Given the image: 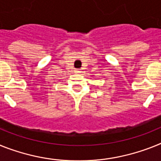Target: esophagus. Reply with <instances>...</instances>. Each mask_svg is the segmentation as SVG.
I'll use <instances>...</instances> for the list:
<instances>
[{"label": "esophagus", "mask_w": 161, "mask_h": 161, "mask_svg": "<svg viewBox=\"0 0 161 161\" xmlns=\"http://www.w3.org/2000/svg\"><path fill=\"white\" fill-rule=\"evenodd\" d=\"M80 72L81 71L79 69H75V70H74V73H76V74H79Z\"/></svg>", "instance_id": "obj_1"}]
</instances>
